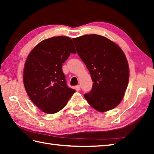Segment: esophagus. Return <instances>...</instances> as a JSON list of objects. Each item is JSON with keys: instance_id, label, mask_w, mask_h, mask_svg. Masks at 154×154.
Instances as JSON below:
<instances>
[{"instance_id": "esophagus-1", "label": "esophagus", "mask_w": 154, "mask_h": 154, "mask_svg": "<svg viewBox=\"0 0 154 154\" xmlns=\"http://www.w3.org/2000/svg\"><path fill=\"white\" fill-rule=\"evenodd\" d=\"M75 90H76L77 91H80V89H81V86L79 85H77V86H75Z\"/></svg>"}]
</instances>
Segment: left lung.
Returning a JSON list of instances; mask_svg holds the SVG:
<instances>
[{"instance_id":"8db88e82","label":"left lung","mask_w":154,"mask_h":154,"mask_svg":"<svg viewBox=\"0 0 154 154\" xmlns=\"http://www.w3.org/2000/svg\"><path fill=\"white\" fill-rule=\"evenodd\" d=\"M77 52L93 81L91 91L84 95L91 106L105 112L117 106L128 85V63L121 48L98 35L73 38Z\"/></svg>"}]
</instances>
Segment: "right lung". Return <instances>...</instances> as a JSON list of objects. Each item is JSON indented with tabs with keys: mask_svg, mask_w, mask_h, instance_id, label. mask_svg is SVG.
Returning <instances> with one entry per match:
<instances>
[{
	"mask_svg": "<svg viewBox=\"0 0 154 154\" xmlns=\"http://www.w3.org/2000/svg\"><path fill=\"white\" fill-rule=\"evenodd\" d=\"M71 53H76L73 41L59 36L40 42L27 57L24 86L30 99L43 112L57 113L75 92L67 87L62 70L63 63Z\"/></svg>",
	"mask_w": 154,
	"mask_h": 154,
	"instance_id": "add662e5",
	"label": "right lung"
}]
</instances>
